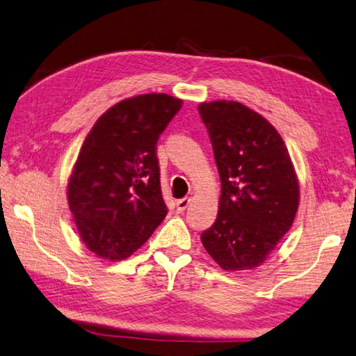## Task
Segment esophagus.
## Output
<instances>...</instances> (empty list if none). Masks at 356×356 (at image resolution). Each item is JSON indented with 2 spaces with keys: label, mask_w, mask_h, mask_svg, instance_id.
<instances>
[{
  "label": "esophagus",
  "mask_w": 356,
  "mask_h": 356,
  "mask_svg": "<svg viewBox=\"0 0 356 356\" xmlns=\"http://www.w3.org/2000/svg\"><path fill=\"white\" fill-rule=\"evenodd\" d=\"M190 202H191V199L190 197H184V199H180V200H177V204H176V207H177V213H184L186 208H188V205H190Z\"/></svg>",
  "instance_id": "1"
}]
</instances>
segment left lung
<instances>
[{"label":"left lung","mask_w":356,"mask_h":356,"mask_svg":"<svg viewBox=\"0 0 356 356\" xmlns=\"http://www.w3.org/2000/svg\"><path fill=\"white\" fill-rule=\"evenodd\" d=\"M220 176L219 213L200 234L228 271L259 267L293 224L299 184L280 132L239 102L200 103Z\"/></svg>","instance_id":"8db88e82"}]
</instances>
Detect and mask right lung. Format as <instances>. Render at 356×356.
Here are the masks:
<instances>
[{"instance_id":"1","label":"right lung","mask_w":356,"mask_h":356,"mask_svg":"<svg viewBox=\"0 0 356 356\" xmlns=\"http://www.w3.org/2000/svg\"><path fill=\"white\" fill-rule=\"evenodd\" d=\"M182 100L143 94L109 108L83 142L67 202L88 250L123 261L149 239L168 208L160 190L157 140Z\"/></svg>"}]
</instances>
